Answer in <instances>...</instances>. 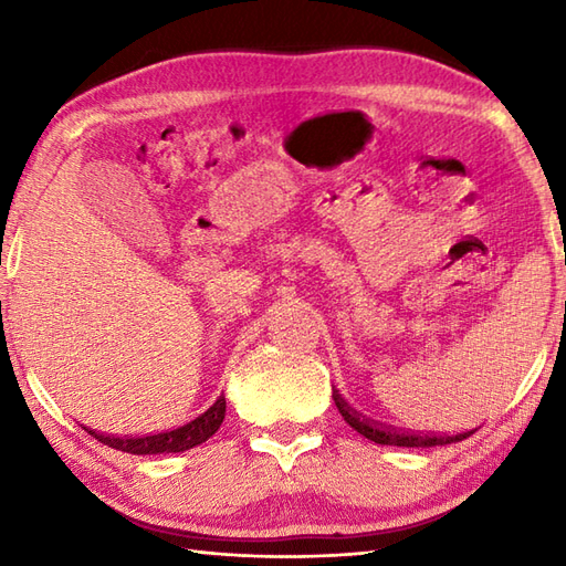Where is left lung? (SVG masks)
I'll list each match as a JSON object with an SVG mask.
<instances>
[{
  "mask_svg": "<svg viewBox=\"0 0 566 566\" xmlns=\"http://www.w3.org/2000/svg\"><path fill=\"white\" fill-rule=\"evenodd\" d=\"M333 401H335V406H338V411L345 418L347 426L357 430L359 436H365L367 440L377 442V444H396V448H436V444L460 442L474 432V430H467V432H460V436H436V432L396 430L391 426L375 423V420H369L363 413H357L353 406H347V401L335 389H333Z\"/></svg>",
  "mask_w": 566,
  "mask_h": 566,
  "instance_id": "8db88e82",
  "label": "left lung"
}]
</instances>
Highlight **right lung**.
<instances>
[{
  "label": "right lung",
  "mask_w": 566,
  "mask_h": 566,
  "mask_svg": "<svg viewBox=\"0 0 566 566\" xmlns=\"http://www.w3.org/2000/svg\"><path fill=\"white\" fill-rule=\"evenodd\" d=\"M226 418V399L223 394L219 399L213 401V406H209L207 411L201 416H197L189 423L179 426L175 430L167 432H158V436H146V438H112V436H99V432H92V438H97L99 442L109 444L114 450L122 452H130V454H160V452H185L197 448V444L207 442L216 430L221 428Z\"/></svg>",
  "instance_id": "add662e5"
}]
</instances>
